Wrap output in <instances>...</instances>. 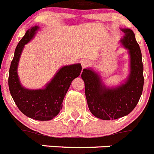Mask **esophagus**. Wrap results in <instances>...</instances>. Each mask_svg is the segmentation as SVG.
<instances>
[{"mask_svg":"<svg viewBox=\"0 0 154 154\" xmlns=\"http://www.w3.org/2000/svg\"><path fill=\"white\" fill-rule=\"evenodd\" d=\"M81 65L82 67L83 68V69H85V68H87L89 65H90V62H89V60H88V59H84V60L82 61Z\"/></svg>","mask_w":154,"mask_h":154,"instance_id":"34e87169","label":"esophagus"}]
</instances>
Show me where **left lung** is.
Masks as SVG:
<instances>
[{
  "instance_id": "obj_1",
  "label": "left lung",
  "mask_w": 154,
  "mask_h": 154,
  "mask_svg": "<svg viewBox=\"0 0 154 154\" xmlns=\"http://www.w3.org/2000/svg\"><path fill=\"white\" fill-rule=\"evenodd\" d=\"M126 35L122 39L129 49L130 72L128 81L116 89H106L102 85L97 74L90 69H83L82 79L85 82V92L90 112L104 120L116 119L132 112L138 103L143 88V65L140 48L130 29H123Z\"/></svg>"
}]
</instances>
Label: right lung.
Wrapping results in <instances>:
<instances>
[{"label": "right lung", "mask_w": 154, "mask_h": 154, "mask_svg": "<svg viewBox=\"0 0 154 154\" xmlns=\"http://www.w3.org/2000/svg\"><path fill=\"white\" fill-rule=\"evenodd\" d=\"M37 29V26L28 29L16 47L9 69L8 86L14 101L22 113L36 120L45 121L52 119L60 112L64 97L72 81L79 76L82 66L75 64L62 67L44 89L28 90L23 88L17 77V64L24 45L33 38Z\"/></svg>", "instance_id": "1"}]
</instances>
